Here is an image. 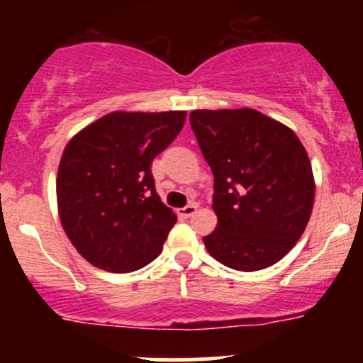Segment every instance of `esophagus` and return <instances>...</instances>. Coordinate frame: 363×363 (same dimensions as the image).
<instances>
[{
	"instance_id": "34e87169",
	"label": "esophagus",
	"mask_w": 363,
	"mask_h": 363,
	"mask_svg": "<svg viewBox=\"0 0 363 363\" xmlns=\"http://www.w3.org/2000/svg\"><path fill=\"white\" fill-rule=\"evenodd\" d=\"M196 210H198V206H196L194 203H191V205H187L184 208H181V210H177V213L181 216H184V218H189V216H193L196 213Z\"/></svg>"
}]
</instances>
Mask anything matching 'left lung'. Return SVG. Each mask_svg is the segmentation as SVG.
Listing matches in <instances>:
<instances>
[{
    "label": "left lung",
    "mask_w": 363,
    "mask_h": 363,
    "mask_svg": "<svg viewBox=\"0 0 363 363\" xmlns=\"http://www.w3.org/2000/svg\"><path fill=\"white\" fill-rule=\"evenodd\" d=\"M191 128L215 176L216 228L208 252L239 272L278 262L301 239L314 205V174L298 136L254 109H199Z\"/></svg>",
    "instance_id": "obj_1"
}]
</instances>
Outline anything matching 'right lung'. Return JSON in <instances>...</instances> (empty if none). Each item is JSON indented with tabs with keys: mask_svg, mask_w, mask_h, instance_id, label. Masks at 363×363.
Instances as JSON below:
<instances>
[{
	"mask_svg": "<svg viewBox=\"0 0 363 363\" xmlns=\"http://www.w3.org/2000/svg\"><path fill=\"white\" fill-rule=\"evenodd\" d=\"M184 121L186 111H116L66 145L56 177L57 211L90 264L129 273L162 252L177 216L157 194L150 165Z\"/></svg>",
	"mask_w": 363,
	"mask_h": 363,
	"instance_id": "obj_1",
	"label": "right lung"
}]
</instances>
